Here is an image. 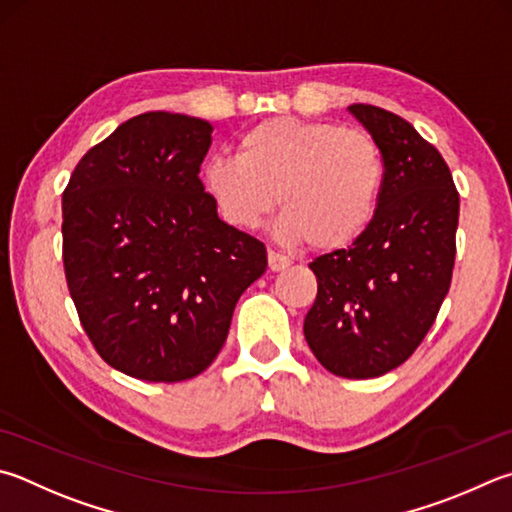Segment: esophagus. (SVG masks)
<instances>
[{"mask_svg":"<svg viewBox=\"0 0 512 512\" xmlns=\"http://www.w3.org/2000/svg\"><path fill=\"white\" fill-rule=\"evenodd\" d=\"M288 266H291V259H288L286 255L275 253V250H268V268H271L273 273L284 271V268H288Z\"/></svg>","mask_w":512,"mask_h":512,"instance_id":"1","label":"esophagus"}]
</instances>
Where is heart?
Instances as JSON below:
<instances>
[{
    "label": "heart",
    "mask_w": 512,
    "mask_h": 512,
    "mask_svg": "<svg viewBox=\"0 0 512 512\" xmlns=\"http://www.w3.org/2000/svg\"><path fill=\"white\" fill-rule=\"evenodd\" d=\"M383 174L376 141L360 129L268 118L239 136L235 156L203 165L201 183L232 226H262L280 201L282 239L338 250L369 226Z\"/></svg>",
    "instance_id": "obj_1"
}]
</instances>
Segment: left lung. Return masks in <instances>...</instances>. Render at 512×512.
Instances as JSON below:
<instances>
[{
    "mask_svg": "<svg viewBox=\"0 0 512 512\" xmlns=\"http://www.w3.org/2000/svg\"><path fill=\"white\" fill-rule=\"evenodd\" d=\"M383 156L374 219L349 248L315 257L318 295L304 338L324 369L376 378L412 356L448 295L459 192L434 145L374 105H351Z\"/></svg>",
    "mask_w": 512,
    "mask_h": 512,
    "instance_id": "obj_1",
    "label": "left lung"
}]
</instances>
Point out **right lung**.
<instances>
[{
	"label": "right lung",
	"mask_w": 512,
	"mask_h": 512,
	"mask_svg": "<svg viewBox=\"0 0 512 512\" xmlns=\"http://www.w3.org/2000/svg\"><path fill=\"white\" fill-rule=\"evenodd\" d=\"M208 120L147 111L91 147L62 194V259L100 358L147 383L212 365L268 259L217 215L199 179Z\"/></svg>",
	"instance_id": "1"
}]
</instances>
